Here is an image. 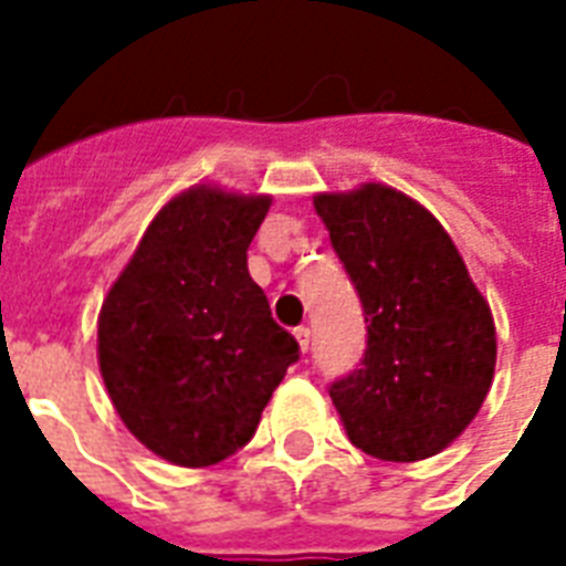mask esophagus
Listing matches in <instances>:
<instances>
[{"mask_svg": "<svg viewBox=\"0 0 566 566\" xmlns=\"http://www.w3.org/2000/svg\"><path fill=\"white\" fill-rule=\"evenodd\" d=\"M293 335H296V340H300L302 353H308V349H311V328L308 326H300V328H296V332H293Z\"/></svg>", "mask_w": 566, "mask_h": 566, "instance_id": "34e87169", "label": "esophagus"}]
</instances>
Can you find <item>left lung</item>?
<instances>
[{"instance_id":"1","label":"left lung","mask_w":566,"mask_h":566,"mask_svg":"<svg viewBox=\"0 0 566 566\" xmlns=\"http://www.w3.org/2000/svg\"><path fill=\"white\" fill-rule=\"evenodd\" d=\"M361 296V367L328 387L355 447L381 461H422L473 422L491 390L496 328L447 229L387 185L317 193Z\"/></svg>"}]
</instances>
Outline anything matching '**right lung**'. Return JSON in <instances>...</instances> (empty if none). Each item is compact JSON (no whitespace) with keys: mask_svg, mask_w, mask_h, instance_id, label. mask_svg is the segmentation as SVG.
I'll use <instances>...</instances> for the list:
<instances>
[{"mask_svg":"<svg viewBox=\"0 0 566 566\" xmlns=\"http://www.w3.org/2000/svg\"><path fill=\"white\" fill-rule=\"evenodd\" d=\"M270 196L196 185L155 213L99 311V373L119 420L155 455L211 467L255 434L300 361L247 249Z\"/></svg>","mask_w":566,"mask_h":566,"instance_id":"right-lung-1","label":"right lung"}]
</instances>
